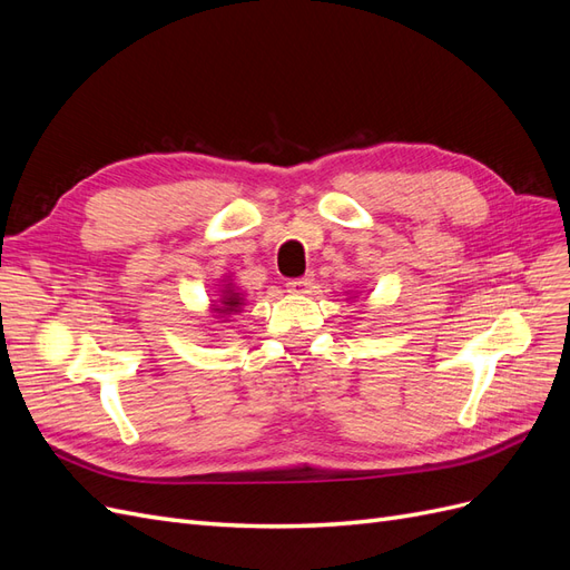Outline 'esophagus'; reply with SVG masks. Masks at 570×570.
Wrapping results in <instances>:
<instances>
[{
  "label": "esophagus",
  "mask_w": 570,
  "mask_h": 570,
  "mask_svg": "<svg viewBox=\"0 0 570 570\" xmlns=\"http://www.w3.org/2000/svg\"><path fill=\"white\" fill-rule=\"evenodd\" d=\"M287 289L292 295H306V292L314 289V278H297V281H289Z\"/></svg>",
  "instance_id": "34e87169"
}]
</instances>
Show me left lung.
Returning <instances> with one entry per match:
<instances>
[{"label":"left lung","instance_id":"1","mask_svg":"<svg viewBox=\"0 0 570 570\" xmlns=\"http://www.w3.org/2000/svg\"><path fill=\"white\" fill-rule=\"evenodd\" d=\"M350 299H352V297H350Z\"/></svg>","mask_w":570,"mask_h":570}]
</instances>
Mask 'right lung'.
Masks as SVG:
<instances>
[{"label":"right lung","instance_id":"right-lung-1","mask_svg":"<svg viewBox=\"0 0 570 570\" xmlns=\"http://www.w3.org/2000/svg\"><path fill=\"white\" fill-rule=\"evenodd\" d=\"M245 304H247L245 292L235 287L230 275H226L216 289V299H212V304H209V314L218 321H228L243 312Z\"/></svg>","mask_w":570,"mask_h":570}]
</instances>
